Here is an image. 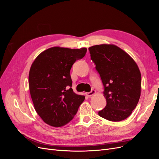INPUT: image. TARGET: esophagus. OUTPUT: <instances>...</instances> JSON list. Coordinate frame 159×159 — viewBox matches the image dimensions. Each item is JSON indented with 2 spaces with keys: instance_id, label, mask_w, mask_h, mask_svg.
<instances>
[{
  "instance_id": "obj_1",
  "label": "esophagus",
  "mask_w": 159,
  "mask_h": 159,
  "mask_svg": "<svg viewBox=\"0 0 159 159\" xmlns=\"http://www.w3.org/2000/svg\"><path fill=\"white\" fill-rule=\"evenodd\" d=\"M96 93V91H95V90H93V89H92L91 90L90 92H88V93H86L85 94H86V95L87 96H88V97H91V96H92V95H93L94 94H95Z\"/></svg>"
}]
</instances>
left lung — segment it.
Returning <instances> with one entry per match:
<instances>
[{
	"label": "left lung",
	"mask_w": 159,
	"mask_h": 159,
	"mask_svg": "<svg viewBox=\"0 0 159 159\" xmlns=\"http://www.w3.org/2000/svg\"><path fill=\"white\" fill-rule=\"evenodd\" d=\"M89 50L104 85L103 96L107 102L99 115L111 121L127 119L141 96V75L137 63L114 44L95 45Z\"/></svg>",
	"instance_id": "obj_1"
}]
</instances>
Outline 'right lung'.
I'll return each mask as SVG.
<instances>
[{
  "mask_svg": "<svg viewBox=\"0 0 159 159\" xmlns=\"http://www.w3.org/2000/svg\"><path fill=\"white\" fill-rule=\"evenodd\" d=\"M87 48L54 46L41 52L31 65L28 83L36 113L44 123L60 127L73 119L85 96L71 88L70 70Z\"/></svg>",
  "mask_w": 159,
  "mask_h": 159,
  "instance_id": "obj_1",
  "label": "right lung"
}]
</instances>
